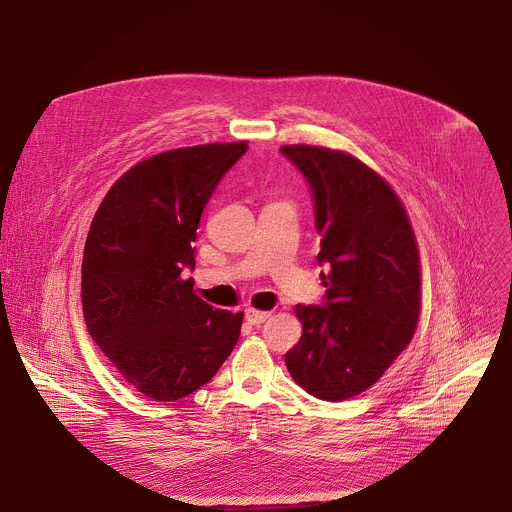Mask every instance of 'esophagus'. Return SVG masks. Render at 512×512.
<instances>
[{
  "mask_svg": "<svg viewBox=\"0 0 512 512\" xmlns=\"http://www.w3.org/2000/svg\"><path fill=\"white\" fill-rule=\"evenodd\" d=\"M271 316V312H265V310H257V308H247L245 310V320L253 326H259L263 324L267 318Z\"/></svg>",
  "mask_w": 512,
  "mask_h": 512,
  "instance_id": "obj_1",
  "label": "esophagus"
}]
</instances>
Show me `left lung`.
I'll return each instance as SVG.
<instances>
[{"mask_svg":"<svg viewBox=\"0 0 512 512\" xmlns=\"http://www.w3.org/2000/svg\"><path fill=\"white\" fill-rule=\"evenodd\" d=\"M281 152L312 186L324 306H296L300 342L285 367L304 391L344 401L373 387L409 346L421 314V259L391 184L358 158L320 145Z\"/></svg>","mask_w":512,"mask_h":512,"instance_id":"left-lung-1","label":"left lung"}]
</instances>
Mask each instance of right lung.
<instances>
[{
  "mask_svg": "<svg viewBox=\"0 0 512 512\" xmlns=\"http://www.w3.org/2000/svg\"><path fill=\"white\" fill-rule=\"evenodd\" d=\"M247 141L204 143L145 158L105 194L85 243L89 334L137 393L178 401L206 385L235 348L243 312L194 294L192 241L202 210Z\"/></svg>",
  "mask_w": 512,
  "mask_h": 512,
  "instance_id": "obj_1",
  "label": "right lung"
}]
</instances>
